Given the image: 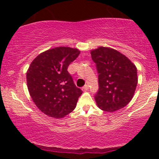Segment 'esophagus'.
Here are the masks:
<instances>
[{
	"label": "esophagus",
	"instance_id": "1",
	"mask_svg": "<svg viewBox=\"0 0 159 159\" xmlns=\"http://www.w3.org/2000/svg\"><path fill=\"white\" fill-rule=\"evenodd\" d=\"M89 84H85V85H84V87L82 88V90H83V91H88V90H89Z\"/></svg>",
	"mask_w": 159,
	"mask_h": 159
}]
</instances>
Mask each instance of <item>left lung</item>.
Segmentation results:
<instances>
[{
  "label": "left lung",
  "mask_w": 159,
  "mask_h": 159,
  "mask_svg": "<svg viewBox=\"0 0 159 159\" xmlns=\"http://www.w3.org/2000/svg\"><path fill=\"white\" fill-rule=\"evenodd\" d=\"M98 74L96 103L105 111L125 107L131 102L138 84L137 68L124 54L109 48L91 51Z\"/></svg>",
  "instance_id": "8db88e82"
}]
</instances>
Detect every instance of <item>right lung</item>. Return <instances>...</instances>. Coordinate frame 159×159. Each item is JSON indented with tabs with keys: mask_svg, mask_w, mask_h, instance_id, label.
<instances>
[{
	"mask_svg": "<svg viewBox=\"0 0 159 159\" xmlns=\"http://www.w3.org/2000/svg\"><path fill=\"white\" fill-rule=\"evenodd\" d=\"M80 51L68 47L48 50L34 59L27 71L30 95L38 108L53 118H63L75 108L82 91L68 68Z\"/></svg>",
	"mask_w": 159,
	"mask_h": 159,
	"instance_id": "right-lung-1",
	"label": "right lung"
}]
</instances>
